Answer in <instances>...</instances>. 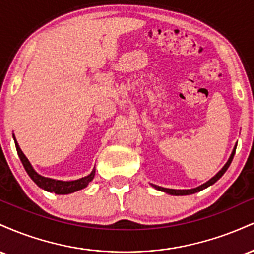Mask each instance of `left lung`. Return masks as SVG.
Returning <instances> with one entry per match:
<instances>
[{
	"label": "left lung",
	"mask_w": 254,
	"mask_h": 254,
	"mask_svg": "<svg viewBox=\"0 0 254 254\" xmlns=\"http://www.w3.org/2000/svg\"><path fill=\"white\" fill-rule=\"evenodd\" d=\"M235 149H237V144H235L234 149H233L232 154H230V156H229L228 161H227V164L223 166V167H222V170H221L220 172H218V173L216 174V176H214V177H212L210 180H208V182H206V183H204L203 185L198 186V188H196V189H190V190H174V189H165V188H161V186H156V185H154V184H151V186H153V188H155L156 190H159V191H162V192H166V193L173 194V196H186V194H192V193H196V192H199V191H202V190H204V189H206V188H208V186H210V185H212V184H215V183H216L217 180L220 179V178L223 176V174H224V172H226L227 170H228L229 165L232 164V160H233V157H234Z\"/></svg>",
	"instance_id": "left-lung-1"
}]
</instances>
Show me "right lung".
Listing matches in <instances>:
<instances>
[{
	"label": "right lung",
	"instance_id": "right-lung-1",
	"mask_svg": "<svg viewBox=\"0 0 254 254\" xmlns=\"http://www.w3.org/2000/svg\"><path fill=\"white\" fill-rule=\"evenodd\" d=\"M14 142H15L17 155H19L20 160H21L26 172H27L28 176L31 177V179L33 180V182L36 183L40 189H43V190L54 192V193L56 194H68V193H71V192L82 190V189L86 188V186L92 182L93 178H94L95 170H93L89 176L81 178V179H77V180H71V182H62V180L51 179V178H45L40 176V174H38L37 172L34 171V168L32 167V165L30 164L27 157L25 156V154L22 153L21 149H20L15 137H14Z\"/></svg>",
	"mask_w": 254,
	"mask_h": 254
}]
</instances>
